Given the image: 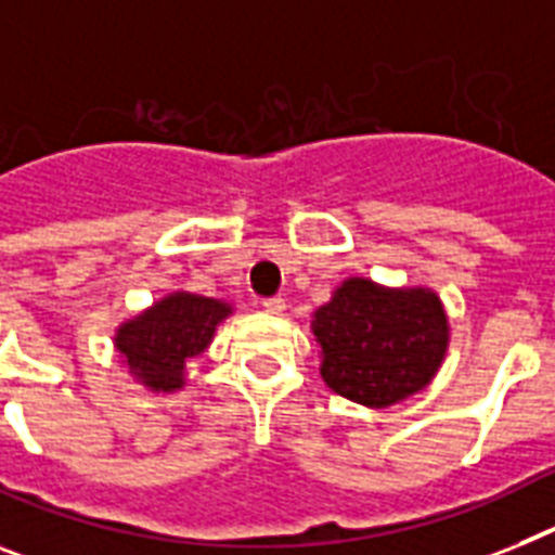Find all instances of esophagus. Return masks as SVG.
Returning <instances> with one entry per match:
<instances>
[{
  "label": "esophagus",
  "mask_w": 555,
  "mask_h": 555,
  "mask_svg": "<svg viewBox=\"0 0 555 555\" xmlns=\"http://www.w3.org/2000/svg\"><path fill=\"white\" fill-rule=\"evenodd\" d=\"M262 307L268 310V313L279 315L282 310H285V299H282V296H270V299H262Z\"/></svg>",
  "instance_id": "obj_1"
}]
</instances>
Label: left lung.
Instances as JSON below:
<instances>
[{
	"label": "left lung",
	"instance_id": "left-lung-1",
	"mask_svg": "<svg viewBox=\"0 0 555 555\" xmlns=\"http://www.w3.org/2000/svg\"><path fill=\"white\" fill-rule=\"evenodd\" d=\"M313 335L333 392L364 406H389L431 380L449 327L435 293L380 291L366 279H349L319 307Z\"/></svg>",
	"mask_w": 555,
	"mask_h": 555
}]
</instances>
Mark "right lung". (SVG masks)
Masks as SVG:
<instances>
[{"instance_id": "right-lung-1", "label": "right lung", "mask_w": 555, "mask_h": 555, "mask_svg": "<svg viewBox=\"0 0 555 555\" xmlns=\"http://www.w3.org/2000/svg\"><path fill=\"white\" fill-rule=\"evenodd\" d=\"M231 307L194 293H175L118 330V349L129 370L157 392L183 386V366L211 341Z\"/></svg>"}]
</instances>
